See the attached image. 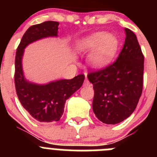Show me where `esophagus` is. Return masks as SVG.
<instances>
[{"label":"esophagus","instance_id":"34e87169","mask_svg":"<svg viewBox=\"0 0 157 157\" xmlns=\"http://www.w3.org/2000/svg\"><path fill=\"white\" fill-rule=\"evenodd\" d=\"M84 86H91L90 82H89V80L87 79L86 78L85 82H84Z\"/></svg>","mask_w":157,"mask_h":157}]
</instances>
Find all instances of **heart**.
<instances>
[{
  "mask_svg": "<svg viewBox=\"0 0 157 157\" xmlns=\"http://www.w3.org/2000/svg\"><path fill=\"white\" fill-rule=\"evenodd\" d=\"M117 37L112 34L97 32L83 37L78 41L76 48L79 52H86L92 49L90 60L93 66L101 67L109 63L118 48Z\"/></svg>",
  "mask_w": 157,
  "mask_h": 157,
  "instance_id": "b5f03b06",
  "label": "heart"
}]
</instances>
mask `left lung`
I'll list each match as a JSON object with an SVG mask.
<instances>
[{
    "label": "left lung",
    "instance_id": "obj_1",
    "mask_svg": "<svg viewBox=\"0 0 157 157\" xmlns=\"http://www.w3.org/2000/svg\"><path fill=\"white\" fill-rule=\"evenodd\" d=\"M125 42L115 62L87 75L94 86L93 111L106 124H116L134 112L143 88L144 56L137 37L125 28Z\"/></svg>",
    "mask_w": 157,
    "mask_h": 157
}]
</instances>
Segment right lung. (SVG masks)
<instances>
[{"label": "right lung", "instance_id": "add662e5", "mask_svg": "<svg viewBox=\"0 0 157 157\" xmlns=\"http://www.w3.org/2000/svg\"><path fill=\"white\" fill-rule=\"evenodd\" d=\"M58 26V22L46 21L29 27L18 46L15 59V86L18 98L32 117L44 123L59 121L64 112L66 101L82 86L85 78V75L81 74L72 79L37 85L24 78L22 67L24 48L37 40L56 37Z\"/></svg>", "mask_w": 157, "mask_h": 157}]
</instances>
